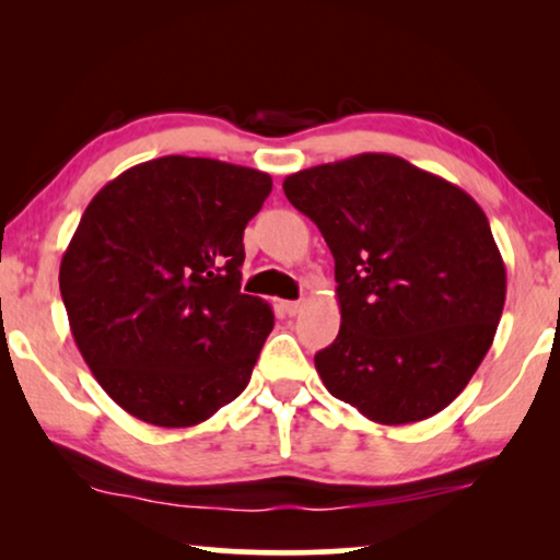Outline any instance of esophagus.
<instances>
[{
    "mask_svg": "<svg viewBox=\"0 0 560 560\" xmlns=\"http://www.w3.org/2000/svg\"><path fill=\"white\" fill-rule=\"evenodd\" d=\"M278 308H280L282 316H290V318H293V316H298V313H301L303 303H301V301H280Z\"/></svg>",
    "mask_w": 560,
    "mask_h": 560,
    "instance_id": "obj_1",
    "label": "esophagus"
}]
</instances>
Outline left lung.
<instances>
[{
  "label": "left lung",
  "instance_id": "left-lung-1",
  "mask_svg": "<svg viewBox=\"0 0 560 560\" xmlns=\"http://www.w3.org/2000/svg\"><path fill=\"white\" fill-rule=\"evenodd\" d=\"M282 190L336 262L341 328L316 354L328 393L382 425L454 402L492 347L508 295L479 203L385 152L298 171Z\"/></svg>",
  "mask_w": 560,
  "mask_h": 560
}]
</instances>
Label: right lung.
Masks as SVG:
<instances>
[{"instance_id":"1","label":"right lung","mask_w":560,"mask_h":560,"mask_svg":"<svg viewBox=\"0 0 560 560\" xmlns=\"http://www.w3.org/2000/svg\"><path fill=\"white\" fill-rule=\"evenodd\" d=\"M270 190L255 167L167 155L91 198L60 295L81 357L129 416L198 425L247 387L275 316L240 293L242 236Z\"/></svg>"}]
</instances>
